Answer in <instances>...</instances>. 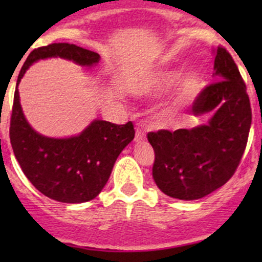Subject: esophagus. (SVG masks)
Instances as JSON below:
<instances>
[{"instance_id":"1","label":"esophagus","mask_w":262,"mask_h":262,"mask_svg":"<svg viewBox=\"0 0 262 262\" xmlns=\"http://www.w3.org/2000/svg\"><path fill=\"white\" fill-rule=\"evenodd\" d=\"M136 141H137V142L144 141V130H143V129H141V128L137 129V133H136Z\"/></svg>"}]
</instances>
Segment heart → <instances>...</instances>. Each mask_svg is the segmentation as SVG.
Segmentation results:
<instances>
[{
	"label": "heart",
	"mask_w": 262,
	"mask_h": 262,
	"mask_svg": "<svg viewBox=\"0 0 262 262\" xmlns=\"http://www.w3.org/2000/svg\"><path fill=\"white\" fill-rule=\"evenodd\" d=\"M182 73L180 71H160L144 78L141 83V89L144 94L161 95L170 91L178 83V90L173 96L172 106L180 107L194 101L205 86L203 77L198 73H190L180 80Z\"/></svg>",
	"instance_id": "obj_1"
}]
</instances>
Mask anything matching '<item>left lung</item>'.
I'll use <instances>...</instances> for the list:
<instances>
[{
  "mask_svg": "<svg viewBox=\"0 0 262 262\" xmlns=\"http://www.w3.org/2000/svg\"><path fill=\"white\" fill-rule=\"evenodd\" d=\"M216 82L203 89L191 113H214L209 123L175 132L147 134L155 149L153 180L175 199L196 200L223 186L238 167L252 120L246 83L232 55L218 47L214 59Z\"/></svg>",
  "mask_w": 262,
  "mask_h": 262,
  "instance_id": "left-lung-1",
  "label": "left lung"
}]
</instances>
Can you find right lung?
Instances as JSON below:
<instances>
[{"label":"right lung","instance_id":"1","mask_svg":"<svg viewBox=\"0 0 262 262\" xmlns=\"http://www.w3.org/2000/svg\"><path fill=\"white\" fill-rule=\"evenodd\" d=\"M60 57L81 66L96 64V52L75 44L53 43L34 49L26 58L17 77L34 62ZM134 125L94 120L77 137L54 139L36 133L23 114L17 87L14 95L10 142L21 170L29 181L46 196L62 203H84L95 199L110 178L114 163L134 138Z\"/></svg>","mask_w":262,"mask_h":262}]
</instances>
